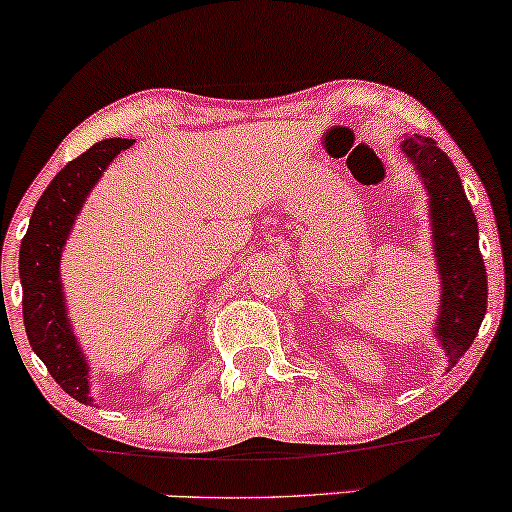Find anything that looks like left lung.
Returning a JSON list of instances; mask_svg holds the SVG:
<instances>
[{"label":"left lung","mask_w":512,"mask_h":512,"mask_svg":"<svg viewBox=\"0 0 512 512\" xmlns=\"http://www.w3.org/2000/svg\"><path fill=\"white\" fill-rule=\"evenodd\" d=\"M402 151L424 180L431 207L433 252L440 272V310L436 337L448 356V368L467 354L486 315L484 257L479 226L455 166L431 137H407Z\"/></svg>","instance_id":"8db88e82"}]
</instances>
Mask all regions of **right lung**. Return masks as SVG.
Listing matches in <instances>:
<instances>
[{"label": "right lung", "instance_id": "obj_1", "mask_svg": "<svg viewBox=\"0 0 512 512\" xmlns=\"http://www.w3.org/2000/svg\"><path fill=\"white\" fill-rule=\"evenodd\" d=\"M129 146L132 139H103L69 161L40 195L21 240L19 274L28 342L48 366L55 383L81 404L93 402L88 397V363L69 325L60 257L88 192L101 180L110 161Z\"/></svg>", "mask_w": 512, "mask_h": 512}]
</instances>
